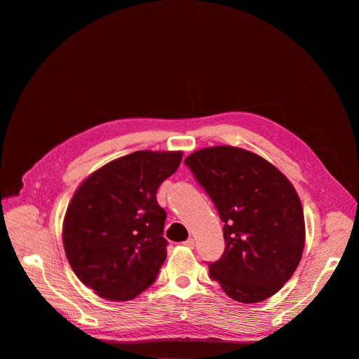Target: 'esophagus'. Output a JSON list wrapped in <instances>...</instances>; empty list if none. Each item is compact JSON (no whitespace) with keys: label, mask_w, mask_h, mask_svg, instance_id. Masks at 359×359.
Here are the masks:
<instances>
[{"label":"esophagus","mask_w":359,"mask_h":359,"mask_svg":"<svg viewBox=\"0 0 359 359\" xmlns=\"http://www.w3.org/2000/svg\"><path fill=\"white\" fill-rule=\"evenodd\" d=\"M183 246L189 248V249H194V248H195V240H194V238H187V240L183 243Z\"/></svg>","instance_id":"obj_1"}]
</instances>
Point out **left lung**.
<instances>
[{
    "label": "left lung",
    "instance_id": "1",
    "mask_svg": "<svg viewBox=\"0 0 359 359\" xmlns=\"http://www.w3.org/2000/svg\"><path fill=\"white\" fill-rule=\"evenodd\" d=\"M184 163L214 201L224 221L225 250L210 275L238 303L276 294L303 256L306 224L292 183L263 157L217 145L195 151Z\"/></svg>",
    "mask_w": 359,
    "mask_h": 359
}]
</instances>
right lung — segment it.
<instances>
[{
	"label": "right lung",
	"instance_id": "right-lung-1",
	"mask_svg": "<svg viewBox=\"0 0 359 359\" xmlns=\"http://www.w3.org/2000/svg\"><path fill=\"white\" fill-rule=\"evenodd\" d=\"M182 151H135L91 173L68 205L62 241L79 279L99 297L128 301L157 278L167 256L158 186Z\"/></svg>",
	"mask_w": 359,
	"mask_h": 359
}]
</instances>
